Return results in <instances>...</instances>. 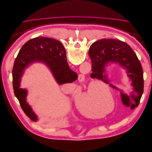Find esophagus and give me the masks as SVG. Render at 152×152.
<instances>
[{
    "mask_svg": "<svg viewBox=\"0 0 152 152\" xmlns=\"http://www.w3.org/2000/svg\"><path fill=\"white\" fill-rule=\"evenodd\" d=\"M79 80L80 82H83L85 80V75L82 74V73H80V74L79 75Z\"/></svg>",
    "mask_w": 152,
    "mask_h": 152,
    "instance_id": "obj_1",
    "label": "esophagus"
}]
</instances>
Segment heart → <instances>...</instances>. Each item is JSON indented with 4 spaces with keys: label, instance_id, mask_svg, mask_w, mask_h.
Instances as JSON below:
<instances>
[{
    "label": "heart",
    "instance_id": "1",
    "mask_svg": "<svg viewBox=\"0 0 152 152\" xmlns=\"http://www.w3.org/2000/svg\"><path fill=\"white\" fill-rule=\"evenodd\" d=\"M73 96L77 98V94H73ZM110 101L113 104L115 103V98L112 89L102 82H93L89 87L87 91L82 94L77 102V107L80 111L89 116H96L97 111L95 104H98L100 109H107L110 105ZM99 113L104 111L98 109Z\"/></svg>",
    "mask_w": 152,
    "mask_h": 152
}]
</instances>
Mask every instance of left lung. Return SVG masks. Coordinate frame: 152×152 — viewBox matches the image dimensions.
<instances>
[{"mask_svg": "<svg viewBox=\"0 0 152 152\" xmlns=\"http://www.w3.org/2000/svg\"><path fill=\"white\" fill-rule=\"evenodd\" d=\"M89 55L93 71L91 76L102 80L117 90L126 107L133 110L137 107L143 93V71L140 60L129 45L119 40L101 39L91 45ZM110 64H115L124 70L132 87L129 94L110 83L106 69Z\"/></svg>", "mask_w": 152, "mask_h": 152, "instance_id": "8db88e82", "label": "left lung"}]
</instances>
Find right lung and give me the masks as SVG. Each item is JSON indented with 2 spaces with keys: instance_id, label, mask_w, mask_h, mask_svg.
<instances>
[{
  "instance_id": "add662e5",
  "label": "right lung",
  "mask_w": 152,
  "mask_h": 152,
  "mask_svg": "<svg viewBox=\"0 0 152 152\" xmlns=\"http://www.w3.org/2000/svg\"><path fill=\"white\" fill-rule=\"evenodd\" d=\"M35 63H44L58 85L72 83L78 78L77 73L69 67L66 50L59 40L39 37L30 39L23 45L14 63L12 86L14 93L22 110L34 122L37 121L39 118L27 102L28 89L20 87L26 69Z\"/></svg>"
}]
</instances>
